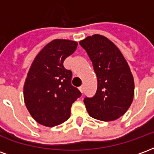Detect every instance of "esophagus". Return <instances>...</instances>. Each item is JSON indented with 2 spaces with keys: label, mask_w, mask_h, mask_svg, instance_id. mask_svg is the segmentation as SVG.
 Here are the masks:
<instances>
[{
  "label": "esophagus",
  "mask_w": 154,
  "mask_h": 154,
  "mask_svg": "<svg viewBox=\"0 0 154 154\" xmlns=\"http://www.w3.org/2000/svg\"><path fill=\"white\" fill-rule=\"evenodd\" d=\"M78 89H79V91H81V92H82H82H83V89H84L83 86H81V87H79V88H78Z\"/></svg>",
  "instance_id": "1"
}]
</instances>
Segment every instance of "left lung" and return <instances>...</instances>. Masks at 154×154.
<instances>
[{"mask_svg":"<svg viewBox=\"0 0 154 154\" xmlns=\"http://www.w3.org/2000/svg\"><path fill=\"white\" fill-rule=\"evenodd\" d=\"M93 64L97 91L92 98L84 99L89 116L102 121H112L125 115L132 104L134 82L122 53L109 38L100 35L80 41Z\"/></svg>","mask_w":154,"mask_h":154,"instance_id":"8db88e82","label":"left lung"}]
</instances>
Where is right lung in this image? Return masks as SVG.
I'll use <instances>...</instances> for the list:
<instances>
[{
    "instance_id": "right-lung-1",
    "label": "right lung",
    "mask_w": 154,
    "mask_h": 154,
    "mask_svg": "<svg viewBox=\"0 0 154 154\" xmlns=\"http://www.w3.org/2000/svg\"><path fill=\"white\" fill-rule=\"evenodd\" d=\"M77 42L54 39L33 61L24 85V100L30 116L42 125L54 127L70 117L72 105L81 96L72 83V73L63 62Z\"/></svg>"
}]
</instances>
